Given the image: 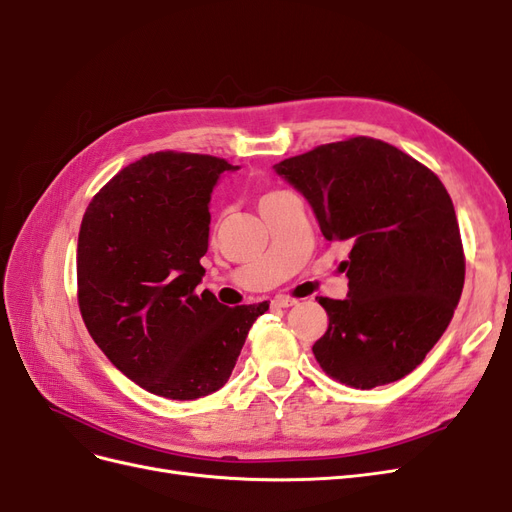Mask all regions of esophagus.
Instances as JSON below:
<instances>
[{
	"instance_id": "esophagus-1",
	"label": "esophagus",
	"mask_w": 512,
	"mask_h": 512,
	"mask_svg": "<svg viewBox=\"0 0 512 512\" xmlns=\"http://www.w3.org/2000/svg\"><path fill=\"white\" fill-rule=\"evenodd\" d=\"M271 305H273V307H292V305H297V299L284 297V294H280V297H275V299L271 301Z\"/></svg>"
}]
</instances>
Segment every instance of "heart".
Here are the masks:
<instances>
[{"label": "heart", "instance_id": "heart-1", "mask_svg": "<svg viewBox=\"0 0 512 512\" xmlns=\"http://www.w3.org/2000/svg\"><path fill=\"white\" fill-rule=\"evenodd\" d=\"M277 194H282V192H277V190H269V192H265V194H260L258 205H265V203H269V200H271V198H275Z\"/></svg>", "mask_w": 512, "mask_h": 512}]
</instances>
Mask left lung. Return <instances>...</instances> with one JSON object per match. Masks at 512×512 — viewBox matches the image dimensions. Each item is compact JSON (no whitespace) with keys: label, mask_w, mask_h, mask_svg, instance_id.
<instances>
[{"label":"left lung","mask_w":512,"mask_h":512,"mask_svg":"<svg viewBox=\"0 0 512 512\" xmlns=\"http://www.w3.org/2000/svg\"><path fill=\"white\" fill-rule=\"evenodd\" d=\"M312 205L327 241L350 245L348 297H320L329 329L314 344L327 374L354 389L408 376L459 303L466 256L453 200L436 173L369 136L275 164Z\"/></svg>","instance_id":"1"}]
</instances>
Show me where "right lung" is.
I'll return each instance as SVG.
<instances>
[{
    "mask_svg": "<svg viewBox=\"0 0 512 512\" xmlns=\"http://www.w3.org/2000/svg\"><path fill=\"white\" fill-rule=\"evenodd\" d=\"M203 153L156 151L121 168L91 198L76 282L89 335L123 376L166 399L222 389L269 303L226 307L209 290V200L224 170Z\"/></svg>",
    "mask_w": 512,
    "mask_h": 512,
    "instance_id": "obj_1",
    "label": "right lung"
}]
</instances>
